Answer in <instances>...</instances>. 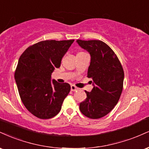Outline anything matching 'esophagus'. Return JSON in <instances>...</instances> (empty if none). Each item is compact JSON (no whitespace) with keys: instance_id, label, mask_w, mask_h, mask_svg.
Masks as SVG:
<instances>
[{"instance_id":"34e87169","label":"esophagus","mask_w":149,"mask_h":149,"mask_svg":"<svg viewBox=\"0 0 149 149\" xmlns=\"http://www.w3.org/2000/svg\"><path fill=\"white\" fill-rule=\"evenodd\" d=\"M78 87H76V86H74V85H71V90L73 91V92H75V91L78 90Z\"/></svg>"}]
</instances>
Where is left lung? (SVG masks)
I'll use <instances>...</instances> for the list:
<instances>
[{"label":"left lung","mask_w":149,"mask_h":149,"mask_svg":"<svg viewBox=\"0 0 149 149\" xmlns=\"http://www.w3.org/2000/svg\"><path fill=\"white\" fill-rule=\"evenodd\" d=\"M76 42L91 56L87 77L92 79L94 87L90 92L85 91L87 98L80 103V112L90 119H99L119 101L123 90V69L114 51L102 41L78 39Z\"/></svg>","instance_id":"1"}]
</instances>
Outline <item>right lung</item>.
<instances>
[{"mask_svg": "<svg viewBox=\"0 0 149 149\" xmlns=\"http://www.w3.org/2000/svg\"><path fill=\"white\" fill-rule=\"evenodd\" d=\"M73 42L42 41L28 47L19 58L14 73L19 96L27 110L39 119L57 115L70 92L69 83L51 80V74Z\"/></svg>", "mask_w": 149, "mask_h": 149, "instance_id": "obj_1", "label": "right lung"}]
</instances>
